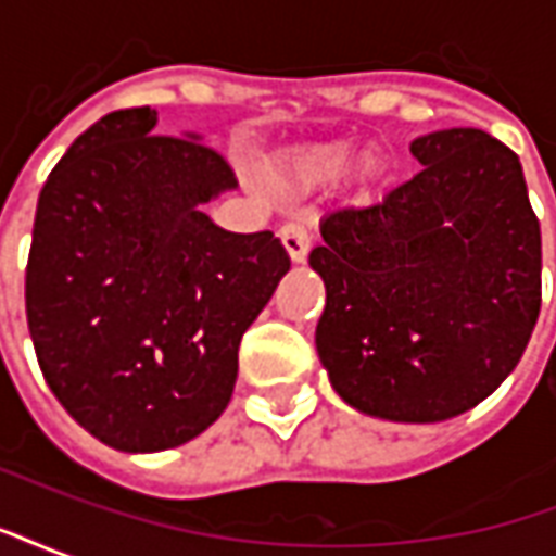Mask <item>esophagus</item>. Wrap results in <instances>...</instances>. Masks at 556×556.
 <instances>
[{"instance_id": "1", "label": "esophagus", "mask_w": 556, "mask_h": 556, "mask_svg": "<svg viewBox=\"0 0 556 556\" xmlns=\"http://www.w3.org/2000/svg\"><path fill=\"white\" fill-rule=\"evenodd\" d=\"M279 238H282V247H286L291 262H303L306 258V253H309V231H306V226H301V223H286L279 229Z\"/></svg>"}]
</instances>
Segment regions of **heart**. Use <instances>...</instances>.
I'll return each mask as SVG.
<instances>
[{"mask_svg":"<svg viewBox=\"0 0 556 556\" xmlns=\"http://www.w3.org/2000/svg\"><path fill=\"white\" fill-rule=\"evenodd\" d=\"M351 151H354V142H345V139H330V142H313V146H301L294 151H286L282 157L274 163V181L286 190H313V187H321V184H330L333 178L342 175V169L349 166ZM387 169V160L381 151H366L357 166H354V175L361 181H375L381 178Z\"/></svg>","mask_w":556,"mask_h":556,"instance_id":"obj_1","label":"heart"}]
</instances>
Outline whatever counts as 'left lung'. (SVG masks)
Wrapping results in <instances>:
<instances>
[{
	"mask_svg": "<svg viewBox=\"0 0 556 556\" xmlns=\"http://www.w3.org/2000/svg\"><path fill=\"white\" fill-rule=\"evenodd\" d=\"M422 169L321 219L315 327L351 408L441 422L477 408L525 354L542 306V235L518 154L477 127L410 142Z\"/></svg>",
	"mask_w": 556,
	"mask_h": 556,
	"instance_id": "left-lung-1",
	"label": "left lung"
}]
</instances>
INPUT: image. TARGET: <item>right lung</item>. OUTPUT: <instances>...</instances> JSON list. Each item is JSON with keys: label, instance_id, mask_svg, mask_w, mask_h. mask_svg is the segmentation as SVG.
Wrapping results in <instances>:
<instances>
[{"label": "right lung", "instance_id": "obj_1", "mask_svg": "<svg viewBox=\"0 0 556 556\" xmlns=\"http://www.w3.org/2000/svg\"><path fill=\"white\" fill-rule=\"evenodd\" d=\"M157 110L103 115L38 195L26 318L47 384L122 453L193 441L226 410L238 349L291 267L274 231L238 235L205 202L235 172Z\"/></svg>", "mask_w": 556, "mask_h": 556}]
</instances>
